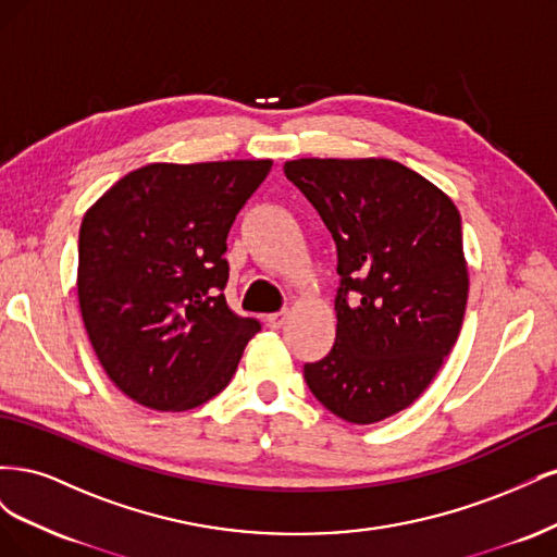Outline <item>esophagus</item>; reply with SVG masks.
I'll return each instance as SVG.
<instances>
[{"mask_svg": "<svg viewBox=\"0 0 557 557\" xmlns=\"http://www.w3.org/2000/svg\"><path fill=\"white\" fill-rule=\"evenodd\" d=\"M288 315H290V313L285 311V309H283V311H276V313H269V315H267V325L272 327V330H278V327L285 325V320H288Z\"/></svg>", "mask_w": 557, "mask_h": 557, "instance_id": "obj_1", "label": "esophagus"}]
</instances>
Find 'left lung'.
<instances>
[{"label": "left lung", "mask_w": 557, "mask_h": 557, "mask_svg": "<svg viewBox=\"0 0 557 557\" xmlns=\"http://www.w3.org/2000/svg\"><path fill=\"white\" fill-rule=\"evenodd\" d=\"M283 172L336 244V339L305 364L315 399L348 423L407 409L458 342L469 276L453 201L395 160L301 158Z\"/></svg>", "instance_id": "1"}]
</instances>
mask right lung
<instances>
[{
    "label": "right lung",
    "instance_id": "add662e5",
    "mask_svg": "<svg viewBox=\"0 0 557 557\" xmlns=\"http://www.w3.org/2000/svg\"><path fill=\"white\" fill-rule=\"evenodd\" d=\"M272 160L146 164L83 215L78 305L104 372L129 399L188 411L232 381L260 320L223 295L234 218Z\"/></svg>",
    "mask_w": 557,
    "mask_h": 557
}]
</instances>
